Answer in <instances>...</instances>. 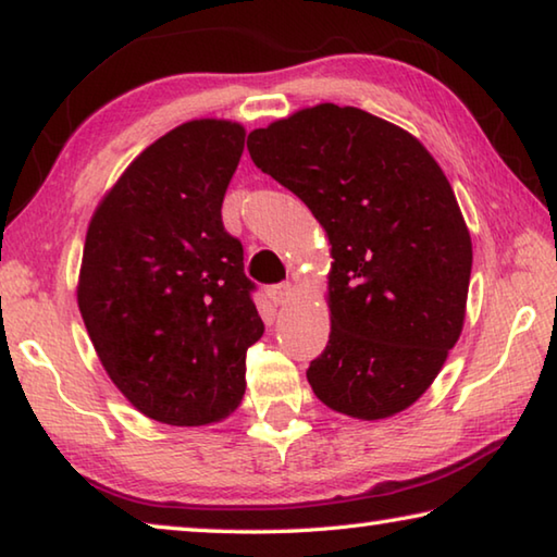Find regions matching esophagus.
<instances>
[{
  "instance_id": "obj_1",
  "label": "esophagus",
  "mask_w": 557,
  "mask_h": 557,
  "mask_svg": "<svg viewBox=\"0 0 557 557\" xmlns=\"http://www.w3.org/2000/svg\"><path fill=\"white\" fill-rule=\"evenodd\" d=\"M268 297L275 301L277 307H285V305H289L292 297H295V287H292L289 282H282V285H275L268 289Z\"/></svg>"
}]
</instances>
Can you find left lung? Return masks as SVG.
Returning <instances> with one entry per match:
<instances>
[{
	"instance_id": "1",
	"label": "left lung",
	"mask_w": 557,
	"mask_h": 557,
	"mask_svg": "<svg viewBox=\"0 0 557 557\" xmlns=\"http://www.w3.org/2000/svg\"><path fill=\"white\" fill-rule=\"evenodd\" d=\"M248 150L331 246V333L307 370L313 394L360 421L409 409L468 309L472 240L446 173L409 131L331 102L250 131Z\"/></svg>"
}]
</instances>
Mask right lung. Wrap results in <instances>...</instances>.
I'll list each match as a JSON object with an SVG mask.
<instances>
[{"label": "right lung", "mask_w": 557, "mask_h": 557, "mask_svg": "<svg viewBox=\"0 0 557 557\" xmlns=\"http://www.w3.org/2000/svg\"><path fill=\"white\" fill-rule=\"evenodd\" d=\"M244 148L238 121L191 119L121 173L87 226L77 307L89 341L116 389L170 426L231 417L265 331L244 246L221 224Z\"/></svg>", "instance_id": "add662e5"}]
</instances>
